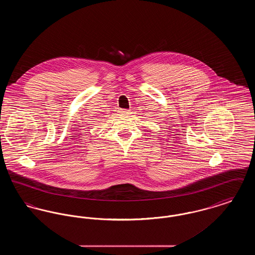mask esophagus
Listing matches in <instances>:
<instances>
[{
  "label": "esophagus",
  "instance_id": "obj_1",
  "mask_svg": "<svg viewBox=\"0 0 255 255\" xmlns=\"http://www.w3.org/2000/svg\"><path fill=\"white\" fill-rule=\"evenodd\" d=\"M121 114H122V115H129L130 114V110L122 109L121 110Z\"/></svg>",
  "mask_w": 255,
  "mask_h": 255
}]
</instances>
